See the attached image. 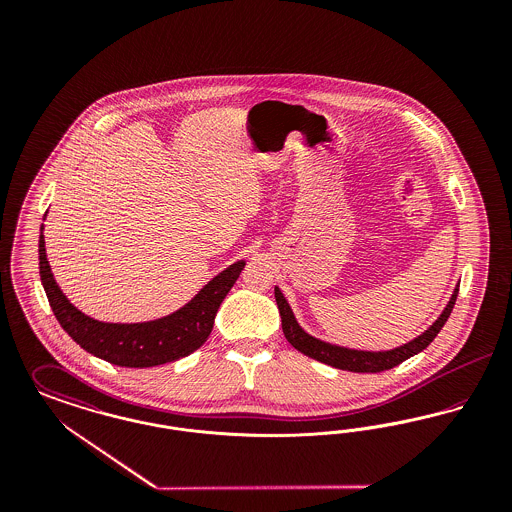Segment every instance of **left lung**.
I'll return each mask as SVG.
<instances>
[{"label": "left lung", "mask_w": 512, "mask_h": 512, "mask_svg": "<svg viewBox=\"0 0 512 512\" xmlns=\"http://www.w3.org/2000/svg\"><path fill=\"white\" fill-rule=\"evenodd\" d=\"M459 295V288L453 293L449 305L445 307V311L441 313V317L416 340L409 341L397 349L384 351V353H370V351H353V349H343L338 345H330L324 341L315 340L313 336L305 334L301 330V326L297 324V320L293 317L292 309L288 305V301L284 299L282 292L278 288H274V297H276V305L280 309V317H282V330L286 340L292 343L297 351H301L303 355L320 361L324 365L334 366L340 370H349V372H384L390 370L393 366L401 365L403 361H407L409 357H413L416 353H420L422 349H426L434 338L438 336L439 330L443 328V324L447 322V318L451 315L455 301Z\"/></svg>", "instance_id": "obj_1"}]
</instances>
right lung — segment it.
I'll use <instances>...</instances> for the list:
<instances>
[{
  "label": "right lung",
  "instance_id": "obj_1",
  "mask_svg": "<svg viewBox=\"0 0 512 512\" xmlns=\"http://www.w3.org/2000/svg\"><path fill=\"white\" fill-rule=\"evenodd\" d=\"M44 244L40 236V278L61 328L88 353L126 368L165 365L194 353L209 338L222 299L245 267L244 261H238L222 270L186 307L169 317L142 324H109L86 317L63 295L53 280Z\"/></svg>",
  "mask_w": 512,
  "mask_h": 512
}]
</instances>
